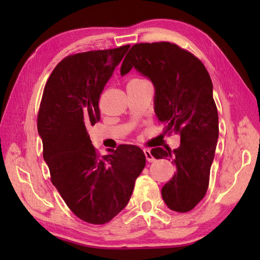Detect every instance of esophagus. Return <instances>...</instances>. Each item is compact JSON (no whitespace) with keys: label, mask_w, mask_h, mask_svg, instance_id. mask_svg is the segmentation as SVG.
Masks as SVG:
<instances>
[{"label":"esophagus","mask_w":260,"mask_h":260,"mask_svg":"<svg viewBox=\"0 0 260 260\" xmlns=\"http://www.w3.org/2000/svg\"><path fill=\"white\" fill-rule=\"evenodd\" d=\"M143 152H144V156H146L148 161H153V160H155V158H153V156L151 155V152H150V150H149V149H144Z\"/></svg>","instance_id":"34e87169"}]
</instances>
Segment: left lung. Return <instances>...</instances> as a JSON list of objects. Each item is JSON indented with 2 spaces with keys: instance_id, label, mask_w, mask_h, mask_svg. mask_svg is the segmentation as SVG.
I'll list each match as a JSON object with an SVG mask.
<instances>
[{
  "instance_id": "left-lung-1",
  "label": "left lung",
  "mask_w": 260,
  "mask_h": 260,
  "mask_svg": "<svg viewBox=\"0 0 260 260\" xmlns=\"http://www.w3.org/2000/svg\"><path fill=\"white\" fill-rule=\"evenodd\" d=\"M148 77L155 86V112L165 133L180 134V147L153 148L151 155L172 160L173 178L161 188L171 210L184 213L204 199L219 136L213 86L204 64L191 52L171 42L136 43L120 68Z\"/></svg>"
}]
</instances>
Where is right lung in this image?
I'll return each mask as SVG.
<instances>
[{
    "label": "right lung",
    "mask_w": 260,
    "mask_h": 260,
    "mask_svg": "<svg viewBox=\"0 0 260 260\" xmlns=\"http://www.w3.org/2000/svg\"><path fill=\"white\" fill-rule=\"evenodd\" d=\"M128 48L65 57L48 79L38 113L52 184L78 218L94 225L125 208L146 166L144 152L132 144L101 157L87 132L100 120V95Z\"/></svg>",
    "instance_id": "add662e5"
}]
</instances>
